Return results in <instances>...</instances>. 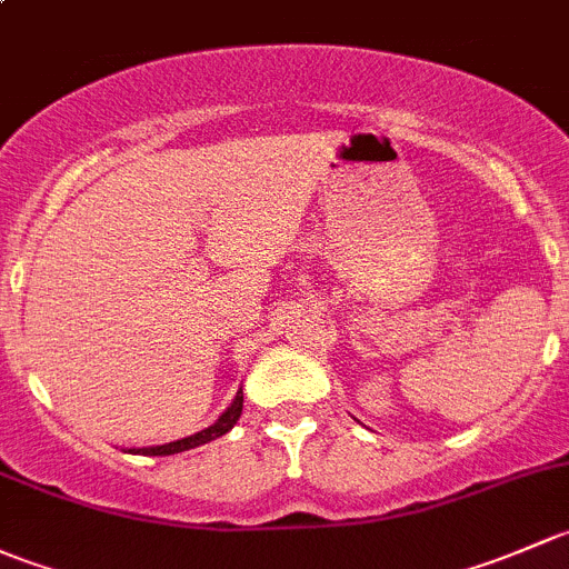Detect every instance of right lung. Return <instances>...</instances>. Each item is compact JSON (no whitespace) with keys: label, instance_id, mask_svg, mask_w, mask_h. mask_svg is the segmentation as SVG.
<instances>
[{"label":"right lung","instance_id":"right-lung-1","mask_svg":"<svg viewBox=\"0 0 569 569\" xmlns=\"http://www.w3.org/2000/svg\"><path fill=\"white\" fill-rule=\"evenodd\" d=\"M241 411H243V391H238L236 400L230 402V408H227L224 413L219 416V419L213 421L210 427H204V430L194 432V436L189 438H180V441H169V443H161V447H142V449H128V452L133 455H144V458H163V455H178V452H186V449H194V447H202V443L208 441H216L219 436H224V432H230L232 427H236V421L241 419Z\"/></svg>","mask_w":569,"mask_h":569}]
</instances>
